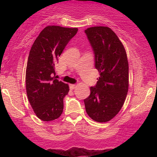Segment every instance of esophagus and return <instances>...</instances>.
I'll return each mask as SVG.
<instances>
[{
  "label": "esophagus",
  "instance_id": "1",
  "mask_svg": "<svg viewBox=\"0 0 157 157\" xmlns=\"http://www.w3.org/2000/svg\"><path fill=\"white\" fill-rule=\"evenodd\" d=\"M75 88H76V85H75V84H71V85H70V89H71V90L75 89Z\"/></svg>",
  "mask_w": 157,
  "mask_h": 157
}]
</instances>
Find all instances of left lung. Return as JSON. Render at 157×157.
<instances>
[{
  "instance_id": "left-lung-1",
  "label": "left lung",
  "mask_w": 157,
  "mask_h": 157,
  "mask_svg": "<svg viewBox=\"0 0 157 157\" xmlns=\"http://www.w3.org/2000/svg\"><path fill=\"white\" fill-rule=\"evenodd\" d=\"M94 54L98 81L90 88L84 100L86 113L94 121L105 122L117 114L128 90V63L123 45L116 34L106 26L85 30Z\"/></svg>"
}]
</instances>
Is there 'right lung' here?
Listing matches in <instances>:
<instances>
[{"instance_id": "1", "label": "right lung", "mask_w": 157, "mask_h": 157, "mask_svg": "<svg viewBox=\"0 0 157 157\" xmlns=\"http://www.w3.org/2000/svg\"><path fill=\"white\" fill-rule=\"evenodd\" d=\"M77 28L48 26L41 31L32 45L27 61L26 88L34 112L43 121L60 117L68 84L55 77V64Z\"/></svg>"}]
</instances>
